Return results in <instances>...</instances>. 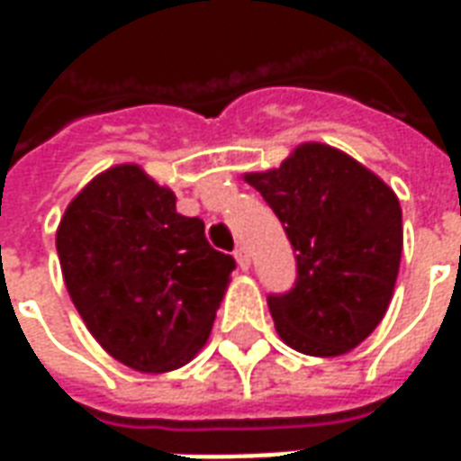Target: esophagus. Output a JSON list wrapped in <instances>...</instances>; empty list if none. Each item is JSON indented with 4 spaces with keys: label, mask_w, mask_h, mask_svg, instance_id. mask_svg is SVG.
I'll use <instances>...</instances> for the list:
<instances>
[{
    "label": "esophagus",
    "mask_w": 461,
    "mask_h": 461,
    "mask_svg": "<svg viewBox=\"0 0 461 461\" xmlns=\"http://www.w3.org/2000/svg\"><path fill=\"white\" fill-rule=\"evenodd\" d=\"M234 259H237V264H240L241 269L247 271L249 269V251H247V247H244V244H240V247H237V249H234Z\"/></svg>",
    "instance_id": "1"
}]
</instances>
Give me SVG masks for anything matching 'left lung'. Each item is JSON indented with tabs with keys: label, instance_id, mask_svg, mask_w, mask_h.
I'll return each instance as SVG.
<instances>
[{
	"label": "left lung",
	"instance_id": "left-lung-1",
	"mask_svg": "<svg viewBox=\"0 0 461 461\" xmlns=\"http://www.w3.org/2000/svg\"><path fill=\"white\" fill-rule=\"evenodd\" d=\"M296 251V284L269 296L281 340L299 353L343 356L375 330L395 289L402 210L375 172L323 142L281 167L247 172Z\"/></svg>",
	"mask_w": 461,
	"mask_h": 461
}]
</instances>
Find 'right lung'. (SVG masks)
Segmentation results:
<instances>
[{
	"mask_svg": "<svg viewBox=\"0 0 461 461\" xmlns=\"http://www.w3.org/2000/svg\"><path fill=\"white\" fill-rule=\"evenodd\" d=\"M56 251L86 329L140 373H167L200 353L237 267L138 165L108 167L76 194Z\"/></svg>",
	"mask_w": 461,
	"mask_h": 461,
	"instance_id": "right-lung-1",
	"label": "right lung"
}]
</instances>
